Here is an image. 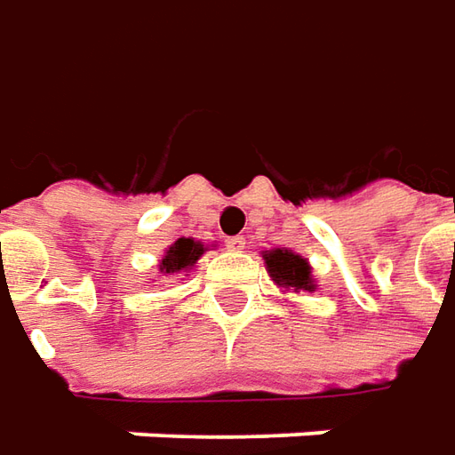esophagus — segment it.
I'll use <instances>...</instances> for the list:
<instances>
[{"label":"esophagus","instance_id":"esophagus-1","mask_svg":"<svg viewBox=\"0 0 455 455\" xmlns=\"http://www.w3.org/2000/svg\"><path fill=\"white\" fill-rule=\"evenodd\" d=\"M227 249H231V251H242V249H246V236H228Z\"/></svg>","mask_w":455,"mask_h":455}]
</instances>
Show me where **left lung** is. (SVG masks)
Instances as JSON below:
<instances>
[{
    "label": "left lung",
    "instance_id": "8db88e82",
    "mask_svg": "<svg viewBox=\"0 0 455 455\" xmlns=\"http://www.w3.org/2000/svg\"><path fill=\"white\" fill-rule=\"evenodd\" d=\"M267 259V269L269 275L275 276L276 284H282L284 290H315L312 284V272H309V264L299 254H291L287 249H275L269 254H264Z\"/></svg>",
    "mask_w": 455,
    "mask_h": 455
}]
</instances>
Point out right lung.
I'll use <instances>...</instances> for the list:
<instances>
[{"label": "right lung", "instance_id": "right-lung-1", "mask_svg": "<svg viewBox=\"0 0 455 455\" xmlns=\"http://www.w3.org/2000/svg\"><path fill=\"white\" fill-rule=\"evenodd\" d=\"M204 254V243L194 242V239H179L168 251H165L164 261H161V272L164 275H179L186 272L188 267L196 264V259Z\"/></svg>", "mask_w": 455, "mask_h": 455}]
</instances>
